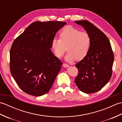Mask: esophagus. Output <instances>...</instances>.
Here are the masks:
<instances>
[{
    "label": "esophagus",
    "mask_w": 122,
    "mask_h": 122,
    "mask_svg": "<svg viewBox=\"0 0 122 122\" xmlns=\"http://www.w3.org/2000/svg\"><path fill=\"white\" fill-rule=\"evenodd\" d=\"M69 66V64H66V63H63V66L64 68H67V67H68Z\"/></svg>",
    "instance_id": "obj_1"
}]
</instances>
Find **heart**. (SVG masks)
Returning <instances> with one entry per match:
<instances>
[{"label":"heart","instance_id":"1","mask_svg":"<svg viewBox=\"0 0 122 122\" xmlns=\"http://www.w3.org/2000/svg\"><path fill=\"white\" fill-rule=\"evenodd\" d=\"M60 39H53L51 47L54 55L61 58L67 49L66 60L72 62L76 60H81L89 53L91 45V38L89 33L82 32L72 27H66L59 34Z\"/></svg>","mask_w":122,"mask_h":122}]
</instances>
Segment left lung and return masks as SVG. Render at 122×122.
<instances>
[{
    "label": "left lung",
    "instance_id": "left-lung-1",
    "mask_svg": "<svg viewBox=\"0 0 122 122\" xmlns=\"http://www.w3.org/2000/svg\"><path fill=\"white\" fill-rule=\"evenodd\" d=\"M75 22L89 33L91 45L87 56L76 64L79 72L74 81L82 92L93 93L102 89L112 76L114 62L112 46L106 35L92 23L87 20Z\"/></svg>",
    "mask_w": 122,
    "mask_h": 122
}]
</instances>
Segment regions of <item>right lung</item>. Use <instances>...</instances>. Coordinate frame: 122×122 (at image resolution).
Here are the masks:
<instances>
[{"label": "right lung", "instance_id": "right-lung-1", "mask_svg": "<svg viewBox=\"0 0 122 122\" xmlns=\"http://www.w3.org/2000/svg\"><path fill=\"white\" fill-rule=\"evenodd\" d=\"M65 22L36 21L15 39L10 51V70L19 87L39 97L52 86L62 65L52 52V41Z\"/></svg>", "mask_w": 122, "mask_h": 122}]
</instances>
